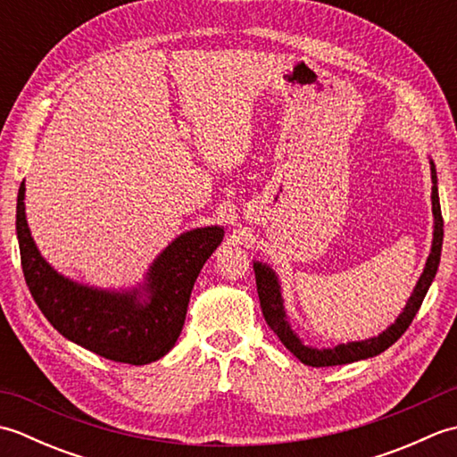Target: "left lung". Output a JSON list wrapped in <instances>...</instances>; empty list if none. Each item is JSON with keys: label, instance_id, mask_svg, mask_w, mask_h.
<instances>
[{"label": "left lung", "instance_id": "1", "mask_svg": "<svg viewBox=\"0 0 457 457\" xmlns=\"http://www.w3.org/2000/svg\"><path fill=\"white\" fill-rule=\"evenodd\" d=\"M430 174H432V213H434L430 255H428V259H426L422 275L411 293V298L406 300V306L403 308V312L396 316L395 322L386 329H383L378 336L359 339V342L337 344L334 347H320L318 349L314 345H306L288 322V314L285 310V300H283V288H280V280H278L277 270L270 265L263 263V261H253L259 303H261V310H263L267 324L277 334L280 342L285 344L288 352L295 357H298L304 365L332 367V365H345V363L361 361V359L375 357L378 353H383L385 349H389L396 342V339H399L406 332V328L411 326L416 312H419L426 293H428L436 273H438L440 255H442L444 220H442L440 196H438V177H436V164L432 159H430Z\"/></svg>", "mask_w": 457, "mask_h": 457}]
</instances>
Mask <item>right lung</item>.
Masks as SVG:
<instances>
[{
  "label": "right lung",
  "instance_id": "add662e5",
  "mask_svg": "<svg viewBox=\"0 0 457 457\" xmlns=\"http://www.w3.org/2000/svg\"><path fill=\"white\" fill-rule=\"evenodd\" d=\"M27 287L58 334L96 355L147 365L167 355L182 332L194 283L223 239L221 226L194 228L174 237L131 288H98L58 273L41 255L25 213V180L15 220Z\"/></svg>",
  "mask_w": 457,
  "mask_h": 457
}]
</instances>
